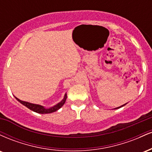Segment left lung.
<instances>
[{"label":"left lung","mask_w":152,"mask_h":152,"mask_svg":"<svg viewBox=\"0 0 152 152\" xmlns=\"http://www.w3.org/2000/svg\"><path fill=\"white\" fill-rule=\"evenodd\" d=\"M124 105H125V104H124V105H122V106H119V107H118V108H116V109H118V108H121V107H122V106H124Z\"/></svg>","instance_id":"left-lung-1"}]
</instances>
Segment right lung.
I'll return each instance as SVG.
<instances>
[{
	"label": "right lung",
	"mask_w": 152,
	"mask_h": 152,
	"mask_svg": "<svg viewBox=\"0 0 152 152\" xmlns=\"http://www.w3.org/2000/svg\"><path fill=\"white\" fill-rule=\"evenodd\" d=\"M66 98H67V96H66V94H65V96H64V99H63L60 103H58V104H56V106H53V107L49 108V109H46V108H44L43 106L41 105H38V104H31V103L23 102V101L20 100V99H18V98L15 97V99H16L19 102L21 103L23 105H24L27 108H28L29 109L32 110L33 111H35V112L36 113H39V114H50V113L55 112V111H56L57 110H58L60 108L62 107L63 105L64 104V103L66 102Z\"/></svg>",
	"instance_id": "obj_1"
}]
</instances>
